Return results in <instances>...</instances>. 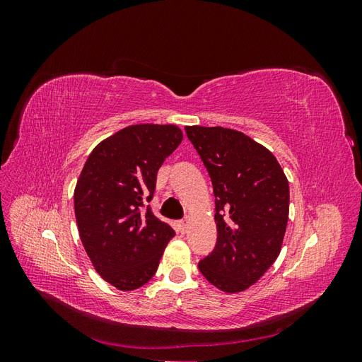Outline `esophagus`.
Wrapping results in <instances>:
<instances>
[{
  "mask_svg": "<svg viewBox=\"0 0 362 362\" xmlns=\"http://www.w3.org/2000/svg\"><path fill=\"white\" fill-rule=\"evenodd\" d=\"M187 229H189V222H187V221H181V222H178V231H180L181 234H185V233H187Z\"/></svg>",
  "mask_w": 362,
  "mask_h": 362,
  "instance_id": "1",
  "label": "esophagus"
}]
</instances>
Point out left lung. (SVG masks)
<instances>
[{"instance_id": "1", "label": "left lung", "mask_w": 362, "mask_h": 362, "mask_svg": "<svg viewBox=\"0 0 362 362\" xmlns=\"http://www.w3.org/2000/svg\"><path fill=\"white\" fill-rule=\"evenodd\" d=\"M213 182L217 242L199 261L225 293L255 284L278 258L288 222V181L272 152L222 127H185Z\"/></svg>"}]
</instances>
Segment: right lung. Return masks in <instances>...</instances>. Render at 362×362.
<instances>
[{
	"mask_svg": "<svg viewBox=\"0 0 362 362\" xmlns=\"http://www.w3.org/2000/svg\"><path fill=\"white\" fill-rule=\"evenodd\" d=\"M175 125H131L103 140L76 181L74 208L83 246L101 278L122 291L156 275L175 235L149 205L163 161L178 148Z\"/></svg>",
	"mask_w": 362,
	"mask_h": 362,
	"instance_id": "right-lung-1",
	"label": "right lung"
}]
</instances>
